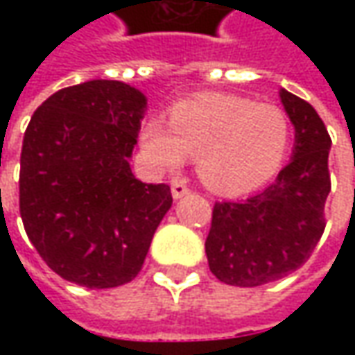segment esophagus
<instances>
[{
    "mask_svg": "<svg viewBox=\"0 0 355 355\" xmlns=\"http://www.w3.org/2000/svg\"><path fill=\"white\" fill-rule=\"evenodd\" d=\"M189 193V187L185 184L184 180H171V196L175 199L184 198Z\"/></svg>",
    "mask_w": 355,
    "mask_h": 355,
    "instance_id": "34e87169",
    "label": "esophagus"
}]
</instances>
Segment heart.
Segmentation results:
<instances>
[{
  "mask_svg": "<svg viewBox=\"0 0 355 355\" xmlns=\"http://www.w3.org/2000/svg\"><path fill=\"white\" fill-rule=\"evenodd\" d=\"M293 126L275 104L233 94H199L173 104L168 124L150 118L140 146L152 166L175 171L198 157L201 182L221 196H243L277 175L291 152Z\"/></svg>",
  "mask_w": 355,
  "mask_h": 355,
  "instance_id": "b5f03b06",
  "label": "heart"
}]
</instances>
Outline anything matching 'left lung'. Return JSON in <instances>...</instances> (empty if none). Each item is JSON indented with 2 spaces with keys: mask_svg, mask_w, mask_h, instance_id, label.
I'll return each mask as SVG.
<instances>
[{
  "mask_svg": "<svg viewBox=\"0 0 355 355\" xmlns=\"http://www.w3.org/2000/svg\"><path fill=\"white\" fill-rule=\"evenodd\" d=\"M280 101L296 132L293 159L265 191L213 205L207 263L231 286H261L294 272L310 259L326 227L330 134L306 101L284 89Z\"/></svg>",
  "mask_w": 355,
  "mask_h": 355,
  "instance_id": "1",
  "label": "left lung"
}]
</instances>
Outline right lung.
Here are the masks:
<instances>
[{"instance_id":"obj_1","label":"right lung","mask_w":355,"mask_h":355,"mask_svg":"<svg viewBox=\"0 0 355 355\" xmlns=\"http://www.w3.org/2000/svg\"><path fill=\"white\" fill-rule=\"evenodd\" d=\"M146 96L120 80H89L51 94L23 136L19 213L41 259L64 280L114 288L138 277L168 184L134 178Z\"/></svg>"}]
</instances>
